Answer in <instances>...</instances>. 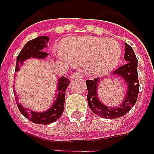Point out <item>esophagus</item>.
<instances>
[{
    "label": "esophagus",
    "mask_w": 154,
    "mask_h": 154,
    "mask_svg": "<svg viewBox=\"0 0 154 154\" xmlns=\"http://www.w3.org/2000/svg\"><path fill=\"white\" fill-rule=\"evenodd\" d=\"M70 77H71V79H79L81 77V74L79 72H75V73H74Z\"/></svg>",
    "instance_id": "34e87169"
}]
</instances>
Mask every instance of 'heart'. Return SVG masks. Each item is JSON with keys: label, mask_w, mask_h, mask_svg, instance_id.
Returning <instances> with one entry per match:
<instances>
[{"label": "heart", "mask_w": 154, "mask_h": 154, "mask_svg": "<svg viewBox=\"0 0 154 154\" xmlns=\"http://www.w3.org/2000/svg\"><path fill=\"white\" fill-rule=\"evenodd\" d=\"M62 59L77 66L87 65V72L92 76L110 72L119 64L122 55L116 40L95 36L68 39L62 43Z\"/></svg>", "instance_id": "obj_1"}]
</instances>
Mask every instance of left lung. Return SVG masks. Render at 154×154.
Returning a JSON list of instances; mask_svg holds the SVG:
<instances>
[{"instance_id": "left-lung-1", "label": "left lung", "mask_w": 154, "mask_h": 154, "mask_svg": "<svg viewBox=\"0 0 154 154\" xmlns=\"http://www.w3.org/2000/svg\"><path fill=\"white\" fill-rule=\"evenodd\" d=\"M124 58L127 63L118 68L112 74L123 79L128 85L125 98L118 107H109L108 106H105L99 100L97 87L100 82V79L97 78L95 79L94 80L86 81L88 88L87 98L88 106L95 114L104 119H117L125 115L133 107L138 97L140 88L137 72L138 60L136 58L132 48L126 43Z\"/></svg>"}]
</instances>
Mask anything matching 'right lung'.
Here are the masks:
<instances>
[{
  "label": "right lung",
  "mask_w": 154,
  "mask_h": 154,
  "mask_svg": "<svg viewBox=\"0 0 154 154\" xmlns=\"http://www.w3.org/2000/svg\"><path fill=\"white\" fill-rule=\"evenodd\" d=\"M49 38L48 36H39L35 39L29 40L24 45L23 49L21 50L19 54L17 57L16 62L15 72L18 73L21 68V66L23 64L24 61L28 58H38V59H44L48 54L47 53L42 52V49L48 46V42ZM70 84V80L62 76L59 79L57 82V88L56 100H54L53 106L44 112H35L30 110L29 109L24 108L23 106L19 104L18 97L15 94V101L18 105V109L25 118L34 123L37 124H49L55 122L56 120L62 116V112L64 110L65 96H66V90Z\"/></svg>",
  "instance_id": "right-lung-1"
}]
</instances>
